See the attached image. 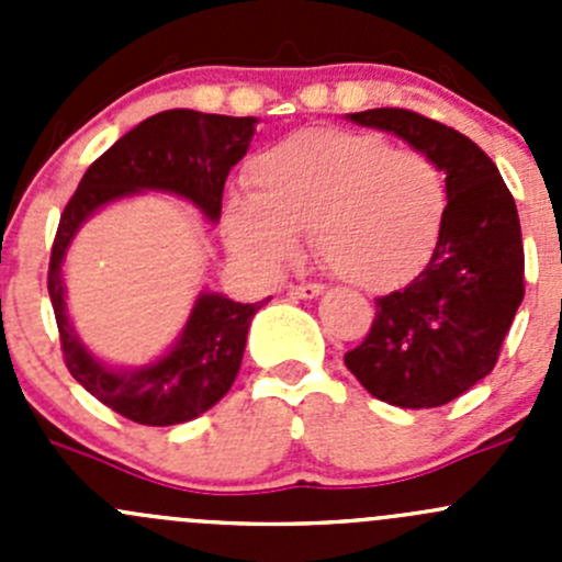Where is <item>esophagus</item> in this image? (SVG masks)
Returning a JSON list of instances; mask_svg holds the SVG:
<instances>
[{"mask_svg": "<svg viewBox=\"0 0 562 562\" xmlns=\"http://www.w3.org/2000/svg\"><path fill=\"white\" fill-rule=\"evenodd\" d=\"M323 293V285L317 282H302V285H291V296L293 299H315Z\"/></svg>", "mask_w": 562, "mask_h": 562, "instance_id": "34e87169", "label": "esophagus"}]
</instances>
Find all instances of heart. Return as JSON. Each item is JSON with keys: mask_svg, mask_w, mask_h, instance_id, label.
Listing matches in <instances>:
<instances>
[{"mask_svg": "<svg viewBox=\"0 0 562 562\" xmlns=\"http://www.w3.org/2000/svg\"><path fill=\"white\" fill-rule=\"evenodd\" d=\"M249 195L225 209L228 245L247 263L277 271L299 252V234L342 280L386 291L411 280L438 241L446 179L422 149L378 133L313 127L260 151Z\"/></svg>", "mask_w": 562, "mask_h": 562, "instance_id": "b5f03b06", "label": "heart"}]
</instances>
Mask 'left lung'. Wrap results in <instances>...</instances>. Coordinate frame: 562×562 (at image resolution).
<instances>
[{
    "mask_svg": "<svg viewBox=\"0 0 562 562\" xmlns=\"http://www.w3.org/2000/svg\"><path fill=\"white\" fill-rule=\"evenodd\" d=\"M432 157L446 173L443 225L422 274L375 299L370 334L345 364L378 400L440 407L490 375L525 296L514 195L495 162L454 127L407 108L350 113Z\"/></svg>",
    "mask_w": 562,
    "mask_h": 562,
    "instance_id": "left-lung-1",
    "label": "left lung"
}]
</instances>
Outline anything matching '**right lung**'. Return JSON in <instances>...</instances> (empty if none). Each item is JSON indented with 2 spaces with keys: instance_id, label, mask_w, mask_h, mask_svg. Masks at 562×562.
Returning a JSON list of instances; mask_svg holds the SVG:
<instances>
[{
  "instance_id": "right-lung-1",
  "label": "right lung",
  "mask_w": 562,
  "mask_h": 562,
  "mask_svg": "<svg viewBox=\"0 0 562 562\" xmlns=\"http://www.w3.org/2000/svg\"><path fill=\"white\" fill-rule=\"evenodd\" d=\"M255 133L252 116H220L190 108L155 113L116 140L89 166L59 217L48 263V296L70 375L103 405L146 427H171L206 413L228 394L245 356L255 304L203 293L181 339L157 364L113 372L78 342L65 315L61 260L78 225L108 201L138 190H168L190 198L209 220H220L223 187L231 168L245 157Z\"/></svg>"
}]
</instances>
